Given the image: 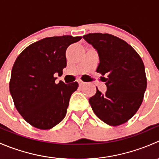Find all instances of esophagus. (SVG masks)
Masks as SVG:
<instances>
[{"label": "esophagus", "instance_id": "1", "mask_svg": "<svg viewBox=\"0 0 159 159\" xmlns=\"http://www.w3.org/2000/svg\"><path fill=\"white\" fill-rule=\"evenodd\" d=\"M78 84H79V86H83V85H84V84H85V82H84V81H78Z\"/></svg>", "mask_w": 159, "mask_h": 159}]
</instances>
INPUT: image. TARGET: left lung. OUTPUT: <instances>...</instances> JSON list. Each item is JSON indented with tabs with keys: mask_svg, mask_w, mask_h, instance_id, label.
Here are the masks:
<instances>
[{
	"mask_svg": "<svg viewBox=\"0 0 159 159\" xmlns=\"http://www.w3.org/2000/svg\"><path fill=\"white\" fill-rule=\"evenodd\" d=\"M99 57L97 72L107 86L105 93L97 89L89 98L96 116L111 126L124 124L136 113L147 87L145 66L140 56L127 42L109 34L83 36Z\"/></svg>",
	"mask_w": 159,
	"mask_h": 159,
	"instance_id": "left-lung-1",
	"label": "left lung"
}]
</instances>
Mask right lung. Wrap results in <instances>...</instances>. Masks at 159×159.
<instances>
[{
    "instance_id": "obj_1",
    "label": "right lung",
    "mask_w": 159,
    "mask_h": 159,
    "mask_svg": "<svg viewBox=\"0 0 159 159\" xmlns=\"http://www.w3.org/2000/svg\"><path fill=\"white\" fill-rule=\"evenodd\" d=\"M81 37L64 35L41 39L17 57L11 71L10 93L14 105L27 122L40 129H51L67 113L78 82L55 84L54 75L66 68L65 51Z\"/></svg>"
}]
</instances>
